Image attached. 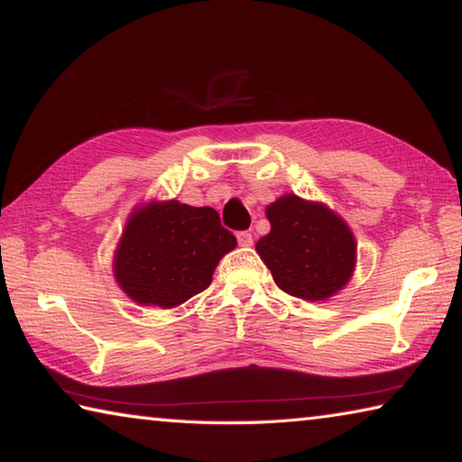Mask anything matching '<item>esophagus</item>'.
<instances>
[{
	"mask_svg": "<svg viewBox=\"0 0 462 462\" xmlns=\"http://www.w3.org/2000/svg\"><path fill=\"white\" fill-rule=\"evenodd\" d=\"M236 238H238L240 246H245V248L253 246V234H250V232H238Z\"/></svg>",
	"mask_w": 462,
	"mask_h": 462,
	"instance_id": "obj_1",
	"label": "esophagus"
}]
</instances>
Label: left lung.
<instances>
[{
	"mask_svg": "<svg viewBox=\"0 0 462 462\" xmlns=\"http://www.w3.org/2000/svg\"><path fill=\"white\" fill-rule=\"evenodd\" d=\"M264 214L271 232L256 242V253L279 289L306 301H326L348 285L356 267V240L326 203L285 193Z\"/></svg>",
	"mask_w": 462,
	"mask_h": 462,
	"instance_id": "8db88e82",
	"label": "left lung"
}]
</instances>
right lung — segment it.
Returning a JSON list of instances; mask_svg holds the SVG:
<instances>
[{
	"mask_svg": "<svg viewBox=\"0 0 462 462\" xmlns=\"http://www.w3.org/2000/svg\"><path fill=\"white\" fill-rule=\"evenodd\" d=\"M234 248L236 238L214 208L151 199L128 216L112 271L138 306L171 310L212 283L217 263Z\"/></svg>",
	"mask_w": 462,
	"mask_h": 462,
	"instance_id": "add662e5",
	"label": "right lung"
}]
</instances>
